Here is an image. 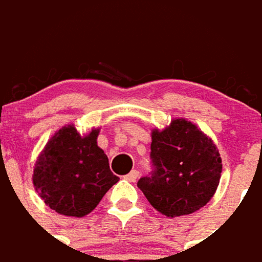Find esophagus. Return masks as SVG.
<instances>
[{
    "mask_svg": "<svg viewBox=\"0 0 262 262\" xmlns=\"http://www.w3.org/2000/svg\"><path fill=\"white\" fill-rule=\"evenodd\" d=\"M138 178H140V170H137V169L131 170V172L125 176V179H127L128 182H135Z\"/></svg>",
    "mask_w": 262,
    "mask_h": 262,
    "instance_id": "1",
    "label": "esophagus"
}]
</instances>
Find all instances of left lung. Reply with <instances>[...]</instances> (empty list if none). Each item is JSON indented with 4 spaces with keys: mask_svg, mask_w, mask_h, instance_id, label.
Instances as JSON below:
<instances>
[{
    "mask_svg": "<svg viewBox=\"0 0 262 262\" xmlns=\"http://www.w3.org/2000/svg\"><path fill=\"white\" fill-rule=\"evenodd\" d=\"M154 169L138 187L154 209L168 217L185 216L209 202L222 176L217 146L193 122L172 120L162 131H152Z\"/></svg>",
    "mask_w": 262,
    "mask_h": 262,
    "instance_id": "8db88e82",
    "label": "left lung"
}]
</instances>
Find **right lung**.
Here are the masks:
<instances>
[{
  "label": "right lung",
  "mask_w": 262,
  "mask_h": 262,
  "mask_svg": "<svg viewBox=\"0 0 262 262\" xmlns=\"http://www.w3.org/2000/svg\"><path fill=\"white\" fill-rule=\"evenodd\" d=\"M98 133V128H93L81 137L75 125H64L40 152L33 168V186L52 210L64 216H86L120 181L97 145Z\"/></svg>",
  "instance_id": "1"
}]
</instances>
